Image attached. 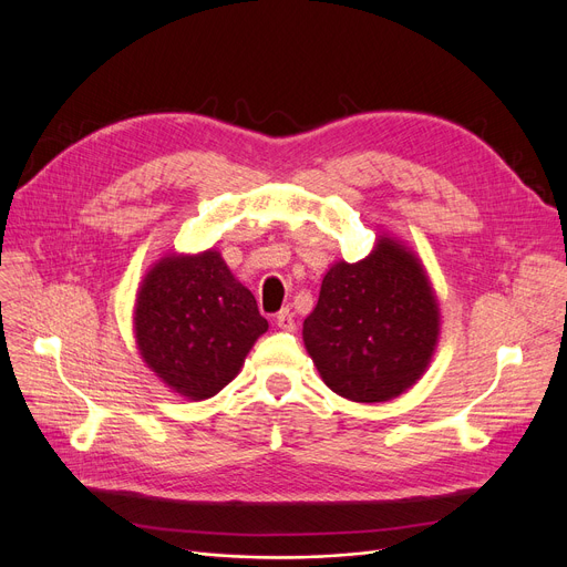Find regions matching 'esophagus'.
<instances>
[{"label":"esophagus","instance_id":"1","mask_svg":"<svg viewBox=\"0 0 567 567\" xmlns=\"http://www.w3.org/2000/svg\"><path fill=\"white\" fill-rule=\"evenodd\" d=\"M276 323L280 326L282 331H296V321H293V312L289 310V308H285V310H280L278 315H276Z\"/></svg>","mask_w":567,"mask_h":567}]
</instances>
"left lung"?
Segmentation results:
<instances>
[{"instance_id": "left-lung-1", "label": "left lung", "mask_w": 567, "mask_h": 567, "mask_svg": "<svg viewBox=\"0 0 567 567\" xmlns=\"http://www.w3.org/2000/svg\"><path fill=\"white\" fill-rule=\"evenodd\" d=\"M436 336L439 308L423 266L391 238L359 264H333L303 321L323 383L353 402L406 391L425 372Z\"/></svg>"}]
</instances>
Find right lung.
<instances>
[{
    "instance_id": "add662e5",
    "label": "right lung",
    "mask_w": 567,
    "mask_h": 567,
    "mask_svg": "<svg viewBox=\"0 0 567 567\" xmlns=\"http://www.w3.org/2000/svg\"><path fill=\"white\" fill-rule=\"evenodd\" d=\"M266 329L255 296L214 250L163 259L137 293L142 359L172 391L190 400L223 391Z\"/></svg>"
}]
</instances>
